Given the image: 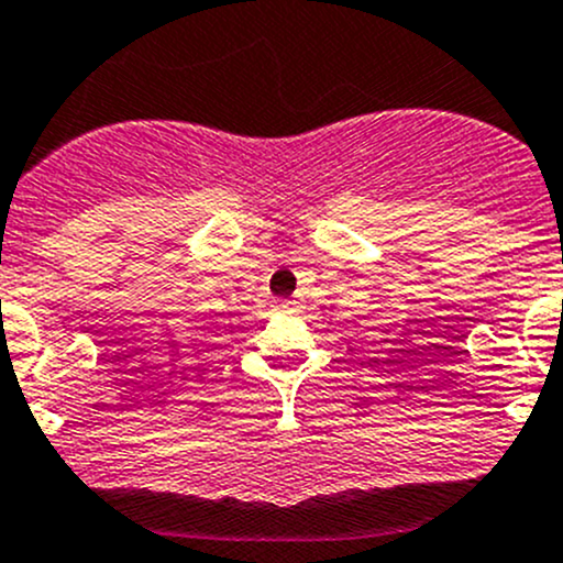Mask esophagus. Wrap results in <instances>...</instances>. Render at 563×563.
I'll list each match as a JSON object with an SVG mask.
<instances>
[{
	"label": "esophagus",
	"instance_id": "esophagus-1",
	"mask_svg": "<svg viewBox=\"0 0 563 563\" xmlns=\"http://www.w3.org/2000/svg\"><path fill=\"white\" fill-rule=\"evenodd\" d=\"M278 312H285V314L296 312V301H278Z\"/></svg>",
	"mask_w": 563,
	"mask_h": 563
}]
</instances>
